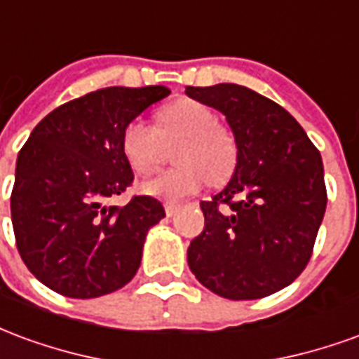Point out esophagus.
<instances>
[{
	"instance_id": "obj_1",
	"label": "esophagus",
	"mask_w": 359,
	"mask_h": 359,
	"mask_svg": "<svg viewBox=\"0 0 359 359\" xmlns=\"http://www.w3.org/2000/svg\"><path fill=\"white\" fill-rule=\"evenodd\" d=\"M180 210V205L177 203H165V213H167V217H172V215H177Z\"/></svg>"
}]
</instances>
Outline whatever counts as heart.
Wrapping results in <instances>:
<instances>
[{"instance_id": "obj_1", "label": "heart", "mask_w": 359, "mask_h": 359, "mask_svg": "<svg viewBox=\"0 0 359 359\" xmlns=\"http://www.w3.org/2000/svg\"><path fill=\"white\" fill-rule=\"evenodd\" d=\"M180 140L172 169L140 184L142 194L179 202L200 192L208 180L225 182L238 161V144L226 126L219 125L211 107L196 100H179L157 113V126L144 118L128 121L121 134L123 156L138 175L156 171L165 157V142Z\"/></svg>"}]
</instances>
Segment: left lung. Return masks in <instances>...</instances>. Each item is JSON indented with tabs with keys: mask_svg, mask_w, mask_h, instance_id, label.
<instances>
[{
	"mask_svg": "<svg viewBox=\"0 0 359 359\" xmlns=\"http://www.w3.org/2000/svg\"><path fill=\"white\" fill-rule=\"evenodd\" d=\"M221 111L238 144L233 179L200 202L205 226L188 246V265L211 292L256 300L306 269L327 208L323 161L298 121L238 84L187 86Z\"/></svg>",
	"mask_w": 359,
	"mask_h": 359,
	"instance_id": "left-lung-1",
	"label": "left lung"
}]
</instances>
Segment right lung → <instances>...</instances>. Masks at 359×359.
<instances>
[{"instance_id": "add662e5", "label": "right lung", "mask_w": 359, "mask_h": 359, "mask_svg": "<svg viewBox=\"0 0 359 359\" xmlns=\"http://www.w3.org/2000/svg\"><path fill=\"white\" fill-rule=\"evenodd\" d=\"M165 86H111L63 103L36 125L17 157L11 221L17 248L40 283L69 298H97L130 283L146 234L165 217L159 200L134 196L121 134Z\"/></svg>"}]
</instances>
